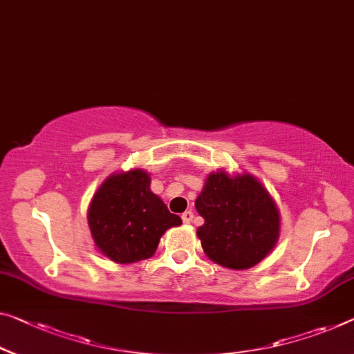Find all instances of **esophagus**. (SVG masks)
Listing matches in <instances>:
<instances>
[{"instance_id": "obj_1", "label": "esophagus", "mask_w": 354, "mask_h": 354, "mask_svg": "<svg viewBox=\"0 0 354 354\" xmlns=\"http://www.w3.org/2000/svg\"><path fill=\"white\" fill-rule=\"evenodd\" d=\"M193 218H194V215H193L192 210H187L185 214H182V220H183L185 225H189V223L193 221Z\"/></svg>"}]
</instances>
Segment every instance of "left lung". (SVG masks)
I'll return each mask as SVG.
<instances>
[{
    "mask_svg": "<svg viewBox=\"0 0 354 354\" xmlns=\"http://www.w3.org/2000/svg\"><path fill=\"white\" fill-rule=\"evenodd\" d=\"M194 207L204 218L196 234L205 257L223 268H253L279 242L280 210L250 172H210Z\"/></svg>",
    "mask_w": 354,
    "mask_h": 354,
    "instance_id": "1",
    "label": "left lung"
}]
</instances>
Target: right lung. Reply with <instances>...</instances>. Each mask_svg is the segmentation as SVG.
Masks as SVG:
<instances>
[{"label": "right lung", "instance_id": "obj_1", "mask_svg": "<svg viewBox=\"0 0 354 354\" xmlns=\"http://www.w3.org/2000/svg\"><path fill=\"white\" fill-rule=\"evenodd\" d=\"M150 174L134 167L104 178L88 205V227L95 247L117 264L149 259L169 227L182 218L171 214L150 189Z\"/></svg>", "mask_w": 354, "mask_h": 354}]
</instances>
